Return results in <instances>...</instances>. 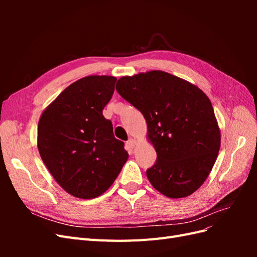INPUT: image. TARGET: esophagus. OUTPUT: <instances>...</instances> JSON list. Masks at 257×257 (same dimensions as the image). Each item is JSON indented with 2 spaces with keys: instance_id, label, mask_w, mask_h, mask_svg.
<instances>
[{
  "instance_id": "1",
  "label": "esophagus",
  "mask_w": 257,
  "mask_h": 257,
  "mask_svg": "<svg viewBox=\"0 0 257 257\" xmlns=\"http://www.w3.org/2000/svg\"><path fill=\"white\" fill-rule=\"evenodd\" d=\"M135 145H136V141H135V139H133V138H130L128 141L126 142L127 149H133V148L135 147Z\"/></svg>"
}]
</instances>
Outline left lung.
<instances>
[{"mask_svg": "<svg viewBox=\"0 0 257 257\" xmlns=\"http://www.w3.org/2000/svg\"><path fill=\"white\" fill-rule=\"evenodd\" d=\"M115 90L143 113L157 161L147 169L169 198L191 195L205 182L220 150L211 102L195 85L162 71L122 77Z\"/></svg>", "mask_w": 257, "mask_h": 257, "instance_id": "8db88e82", "label": "left lung"}]
</instances>
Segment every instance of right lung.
Wrapping results in <instances>:
<instances>
[{"label":"right lung","instance_id":"obj_1","mask_svg":"<svg viewBox=\"0 0 257 257\" xmlns=\"http://www.w3.org/2000/svg\"><path fill=\"white\" fill-rule=\"evenodd\" d=\"M116 78L88 76L67 87L43 112L37 127L41 158L71 195L90 199L109 189L128 158L103 115Z\"/></svg>","mask_w":257,"mask_h":257}]
</instances>
